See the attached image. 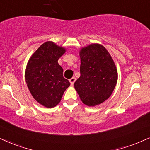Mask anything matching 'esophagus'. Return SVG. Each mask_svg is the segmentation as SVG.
<instances>
[{"instance_id": "obj_1", "label": "esophagus", "mask_w": 150, "mask_h": 150, "mask_svg": "<svg viewBox=\"0 0 150 150\" xmlns=\"http://www.w3.org/2000/svg\"><path fill=\"white\" fill-rule=\"evenodd\" d=\"M75 80H76V78H75V77H72V78L69 79L70 83H71V84L72 85V86H73V85L74 84V83H75Z\"/></svg>"}]
</instances>
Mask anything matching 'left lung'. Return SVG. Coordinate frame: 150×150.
Masks as SVG:
<instances>
[{"instance_id": "left-lung-1", "label": "left lung", "mask_w": 150, "mask_h": 150, "mask_svg": "<svg viewBox=\"0 0 150 150\" xmlns=\"http://www.w3.org/2000/svg\"><path fill=\"white\" fill-rule=\"evenodd\" d=\"M79 54L81 75L74 86L84 105L95 107L112 94L117 81L116 66L107 49L99 43L84 47Z\"/></svg>"}]
</instances>
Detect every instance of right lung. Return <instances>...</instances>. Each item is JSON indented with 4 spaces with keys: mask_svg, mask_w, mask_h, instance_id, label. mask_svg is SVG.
Masks as SVG:
<instances>
[{
    "mask_svg": "<svg viewBox=\"0 0 150 150\" xmlns=\"http://www.w3.org/2000/svg\"><path fill=\"white\" fill-rule=\"evenodd\" d=\"M65 52L64 47L47 41L33 53L26 66L28 88L34 99L45 107L57 105L71 84L63 77V69L58 64Z\"/></svg>",
    "mask_w": 150,
    "mask_h": 150,
    "instance_id": "1",
    "label": "right lung"
}]
</instances>
